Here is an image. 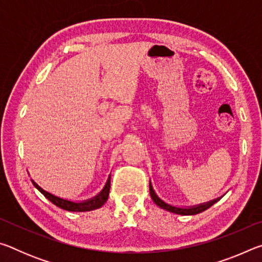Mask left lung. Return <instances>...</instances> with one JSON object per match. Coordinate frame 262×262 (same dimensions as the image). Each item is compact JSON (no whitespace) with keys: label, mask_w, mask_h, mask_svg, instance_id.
Here are the masks:
<instances>
[{"label":"left lung","mask_w":262,"mask_h":262,"mask_svg":"<svg viewBox=\"0 0 262 262\" xmlns=\"http://www.w3.org/2000/svg\"><path fill=\"white\" fill-rule=\"evenodd\" d=\"M149 189H150V195H151V199L158 207H161V208H163V209H165L167 211L174 212V214H179V215H195V214H199V212L205 211L206 209H208V208L214 205V203L219 201V199H216V200H212L210 202H208V203H206V205H200V206L192 207V208H178V207H173L171 205H167V203H165L163 200H161V199L157 196V194L155 193V190H154L152 186H151V183L149 184Z\"/></svg>","instance_id":"1"}]
</instances>
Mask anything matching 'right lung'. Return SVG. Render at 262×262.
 Returning a JSON list of instances; mask_svg holds the SVG:
<instances>
[{
	"instance_id": "add662e5",
	"label": "right lung",
	"mask_w": 262,
	"mask_h": 262,
	"mask_svg": "<svg viewBox=\"0 0 262 262\" xmlns=\"http://www.w3.org/2000/svg\"><path fill=\"white\" fill-rule=\"evenodd\" d=\"M32 183L34 185V187L37 188L41 194H43V196L47 198L52 203H54L55 206L61 208V209L68 210V211H89V210L98 209V208H100L106 201H107L110 188H111V177L108 178L107 183H106L104 189L100 192V194L97 195L96 198L91 199V200L79 202V203L64 200V199H61V198H57V196H55V195L46 192L45 189H42L40 186L35 184L33 180H32Z\"/></svg>"
}]
</instances>
